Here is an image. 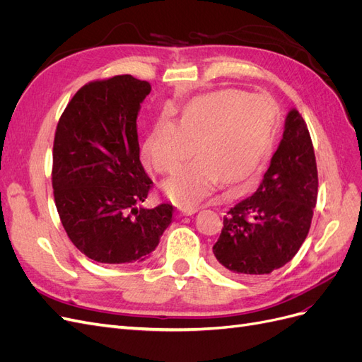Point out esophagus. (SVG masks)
Listing matches in <instances>:
<instances>
[{"label": "esophagus", "mask_w": 362, "mask_h": 362, "mask_svg": "<svg viewBox=\"0 0 362 362\" xmlns=\"http://www.w3.org/2000/svg\"><path fill=\"white\" fill-rule=\"evenodd\" d=\"M194 213H196L194 208H180V216H192Z\"/></svg>", "instance_id": "obj_1"}]
</instances>
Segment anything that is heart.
Returning a JSON list of instances; mask_svg holds the SVG:
<instances>
[{
	"label": "heart",
	"instance_id": "1",
	"mask_svg": "<svg viewBox=\"0 0 362 362\" xmlns=\"http://www.w3.org/2000/svg\"><path fill=\"white\" fill-rule=\"evenodd\" d=\"M278 108L266 95L228 89L194 98L177 122L160 119L144 144V160L158 173H172L193 152L199 154L163 184L168 198L194 208L223 180L243 182L272 154Z\"/></svg>",
	"mask_w": 362,
	"mask_h": 362
}]
</instances>
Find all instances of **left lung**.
Listing matches in <instances>:
<instances>
[{
    "label": "left lung",
    "mask_w": 362,
    "mask_h": 362,
    "mask_svg": "<svg viewBox=\"0 0 362 362\" xmlns=\"http://www.w3.org/2000/svg\"><path fill=\"white\" fill-rule=\"evenodd\" d=\"M317 187L308 127L290 108L258 187L223 217L222 234L213 246L218 264L235 275H267L286 266L308 235Z\"/></svg>",
    "instance_id": "1"
}]
</instances>
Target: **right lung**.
Segmentation results:
<instances>
[{
	"label": "right lung",
	"mask_w": 362,
	"mask_h": 362,
	"mask_svg": "<svg viewBox=\"0 0 362 362\" xmlns=\"http://www.w3.org/2000/svg\"><path fill=\"white\" fill-rule=\"evenodd\" d=\"M151 92L131 75L93 81L74 95L52 148V189L71 242L104 264L151 257L173 206L145 208L152 181L140 163L137 116Z\"/></svg>",
	"instance_id": "add662e5"
}]
</instances>
